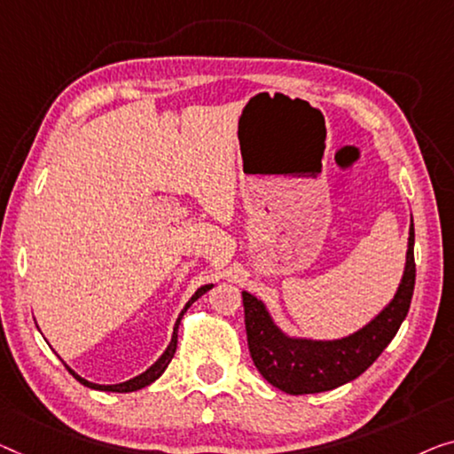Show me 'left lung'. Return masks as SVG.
I'll return each instance as SVG.
<instances>
[{"instance_id": "obj_1", "label": "left lung", "mask_w": 454, "mask_h": 454, "mask_svg": "<svg viewBox=\"0 0 454 454\" xmlns=\"http://www.w3.org/2000/svg\"><path fill=\"white\" fill-rule=\"evenodd\" d=\"M416 283L414 224L410 226L405 270L397 294L387 308L367 326L340 340H303L289 338L275 326L262 306L248 292H242L248 350L259 373L292 395L320 394L353 381L364 373L385 347L394 340L408 316Z\"/></svg>"}]
</instances>
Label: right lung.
I'll return each mask as SVG.
<instances>
[{"mask_svg":"<svg viewBox=\"0 0 454 454\" xmlns=\"http://www.w3.org/2000/svg\"><path fill=\"white\" fill-rule=\"evenodd\" d=\"M214 286H201L198 292L193 294V297L192 300H189L187 303H185V308H184V312L179 314V317H177V324H175V328H173V338H171V344H168L167 347V350L165 353H162V356L159 358L157 363L153 364L151 369H146L145 373H140L138 377H134V379H130V381H124V383H116V385H98V383H91V381H87V379H83V377H79L75 371L73 369H69L65 364L67 369H69V373L77 379L79 383H83L85 387H91V389H99V391H118V394H128V391H137V389H142V387H146V385H151L153 381H157V379L165 373V369L168 367V363H171V358H173V355H175V350H177V328H179V322H181V317H184V314L187 312V308L192 306V303L198 300V297H201L204 295L207 289H212Z\"/></svg>","mask_w":454,"mask_h":454,"instance_id":"obj_1","label":"right lung"}]
</instances>
